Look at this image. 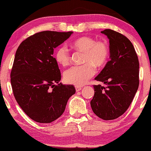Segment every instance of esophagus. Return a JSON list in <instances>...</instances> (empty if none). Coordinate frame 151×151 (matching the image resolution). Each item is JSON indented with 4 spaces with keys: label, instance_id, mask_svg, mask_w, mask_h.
Segmentation results:
<instances>
[{
    "label": "esophagus",
    "instance_id": "1",
    "mask_svg": "<svg viewBox=\"0 0 151 151\" xmlns=\"http://www.w3.org/2000/svg\"><path fill=\"white\" fill-rule=\"evenodd\" d=\"M75 90H76V91H80V90H81V89H82L81 87L78 86H75Z\"/></svg>",
    "mask_w": 151,
    "mask_h": 151
}]
</instances>
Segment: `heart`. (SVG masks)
<instances>
[{
    "instance_id": "heart-1",
    "label": "heart",
    "mask_w": 151,
    "mask_h": 151,
    "mask_svg": "<svg viewBox=\"0 0 151 151\" xmlns=\"http://www.w3.org/2000/svg\"><path fill=\"white\" fill-rule=\"evenodd\" d=\"M70 46L77 52L84 53L81 66H74L64 73V79L68 84L76 86L85 84L94 75L96 70L104 67L109 58V48L104 41H96L90 36H82L74 40ZM57 63L62 67H66L70 62V53L64 46L57 49L55 54Z\"/></svg>"
}]
</instances>
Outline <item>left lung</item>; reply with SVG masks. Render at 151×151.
Wrapping results in <instances>:
<instances>
[{"label": "left lung", "mask_w": 151, "mask_h": 151, "mask_svg": "<svg viewBox=\"0 0 151 151\" xmlns=\"http://www.w3.org/2000/svg\"><path fill=\"white\" fill-rule=\"evenodd\" d=\"M101 33L109 39L111 60L95 78L105 86L93 85L90 104L97 116L110 120L122 115L132 102L139 84V63L134 46L124 35L109 29Z\"/></svg>", "instance_id": "left-lung-1"}]
</instances>
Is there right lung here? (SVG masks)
I'll use <instances>...</instances> for the list:
<instances>
[{
	"mask_svg": "<svg viewBox=\"0 0 151 151\" xmlns=\"http://www.w3.org/2000/svg\"><path fill=\"white\" fill-rule=\"evenodd\" d=\"M72 33L37 32L17 49L10 73L13 93L22 110L35 122L50 123L58 119L69 97L75 93L73 86L59 83L60 70L52 56L54 48Z\"/></svg>",
	"mask_w": 151,
	"mask_h": 151,
	"instance_id": "obj_1",
	"label": "right lung"
}]
</instances>
